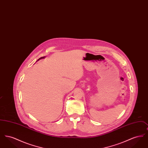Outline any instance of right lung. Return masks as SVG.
Masks as SVG:
<instances>
[{"label":"right lung","mask_w":148,"mask_h":148,"mask_svg":"<svg viewBox=\"0 0 148 148\" xmlns=\"http://www.w3.org/2000/svg\"><path fill=\"white\" fill-rule=\"evenodd\" d=\"M45 58V56H43V57H42V58H39L37 61H38V60H39L40 59H44V58Z\"/></svg>","instance_id":"right-lung-1"}]
</instances>
